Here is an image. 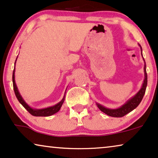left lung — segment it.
<instances>
[{"label": "left lung", "mask_w": 158, "mask_h": 158, "mask_svg": "<svg viewBox=\"0 0 158 158\" xmlns=\"http://www.w3.org/2000/svg\"><path fill=\"white\" fill-rule=\"evenodd\" d=\"M139 47L141 46L139 45ZM141 50H142V48H141ZM144 75H145V78H144L143 85H142V87L141 89H140L139 91L132 98H131L129 101H127L124 105H123L122 107L119 108V109H106V108L103 107V106L99 105L97 103V106H98V109H100L101 111L103 112V113L107 114V115H109L110 116H113V117H122V116H125L126 114H127L130 111H132V110L135 109V108H137L138 106V105H139L140 102L142 101V98H143L144 95L145 94L147 85H148V75H147V72H146V64H144Z\"/></svg>", "instance_id": "obj_1"}]
</instances>
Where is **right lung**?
<instances>
[{"instance_id": "add662e5", "label": "right lung", "mask_w": 158, "mask_h": 158, "mask_svg": "<svg viewBox=\"0 0 158 158\" xmlns=\"http://www.w3.org/2000/svg\"><path fill=\"white\" fill-rule=\"evenodd\" d=\"M14 72H15V69L14 70V72H13V77H12L13 85H14V90L15 95H16L17 99H18V101L20 102L21 104L27 110V111L29 112V113H30L32 116H49L52 115V114H54L57 113V111H60V108H61L62 103H63V102H64V96L60 103H58L57 104L54 106L49 107V108H47V109H39V110L32 109L31 107H29V106H28L27 103H25V101L23 100L22 97L21 96L20 94H19L18 88H17V87H16V83H15Z\"/></svg>"}]
</instances>
